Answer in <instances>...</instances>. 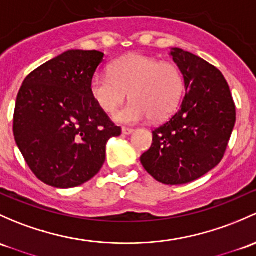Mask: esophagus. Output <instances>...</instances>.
<instances>
[{"label": "esophagus", "mask_w": 256, "mask_h": 256, "mask_svg": "<svg viewBox=\"0 0 256 256\" xmlns=\"http://www.w3.org/2000/svg\"><path fill=\"white\" fill-rule=\"evenodd\" d=\"M134 131H135V130H134V128H122L121 132H122L124 135H131Z\"/></svg>", "instance_id": "34e87169"}]
</instances>
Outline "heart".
Returning a JSON list of instances; mask_svg holds the SVG:
<instances>
[{
	"label": "heart",
	"mask_w": 256,
	"mask_h": 256,
	"mask_svg": "<svg viewBox=\"0 0 256 256\" xmlns=\"http://www.w3.org/2000/svg\"><path fill=\"white\" fill-rule=\"evenodd\" d=\"M90 96L106 114H112L126 100H132L116 112L114 120L135 124L150 119L162 121L179 104L184 78L176 64L142 54H130L110 66V74H96L90 80Z\"/></svg>",
	"instance_id": "1"
}]
</instances>
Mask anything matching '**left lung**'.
Wrapping results in <instances>:
<instances>
[{"label": "left lung", "instance_id": "left-lung-1", "mask_svg": "<svg viewBox=\"0 0 256 256\" xmlns=\"http://www.w3.org/2000/svg\"><path fill=\"white\" fill-rule=\"evenodd\" d=\"M170 56L184 77L185 96L176 114L152 131L153 144L141 163L157 182L182 185L222 160L236 124V106L220 70L179 48Z\"/></svg>", "mask_w": 256, "mask_h": 256}]
</instances>
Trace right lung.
I'll return each instance as SVG.
<instances>
[{
	"label": "right lung",
	"instance_id": "obj_1",
	"mask_svg": "<svg viewBox=\"0 0 256 256\" xmlns=\"http://www.w3.org/2000/svg\"><path fill=\"white\" fill-rule=\"evenodd\" d=\"M104 54L68 50L26 76L13 116L16 144L36 176L58 189L98 174L106 142L120 136L93 100L90 86Z\"/></svg>",
	"mask_w": 256,
	"mask_h": 256
}]
</instances>
